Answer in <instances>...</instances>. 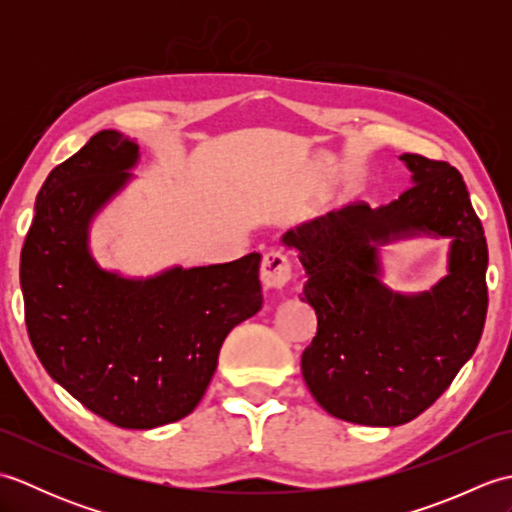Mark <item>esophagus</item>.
<instances>
[{
	"label": "esophagus",
	"instance_id": "obj_1",
	"mask_svg": "<svg viewBox=\"0 0 512 512\" xmlns=\"http://www.w3.org/2000/svg\"><path fill=\"white\" fill-rule=\"evenodd\" d=\"M292 275V268L288 257L279 250H270L262 259V268H259V277H262V284L268 290H281L284 288Z\"/></svg>",
	"mask_w": 512,
	"mask_h": 512
}]
</instances>
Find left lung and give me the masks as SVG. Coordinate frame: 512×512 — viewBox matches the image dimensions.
Returning <instances> with one entry per match:
<instances>
[{
	"mask_svg": "<svg viewBox=\"0 0 512 512\" xmlns=\"http://www.w3.org/2000/svg\"><path fill=\"white\" fill-rule=\"evenodd\" d=\"M411 187L385 206H343L281 235L306 268L301 301L317 336L301 374L334 418L398 427L436 402L473 356L484 330L488 248L460 171L402 154ZM449 236L448 275L431 291L396 293L382 281L379 246Z\"/></svg>",
	"mask_w": 512,
	"mask_h": 512,
	"instance_id": "obj_1",
	"label": "left lung"
}]
</instances>
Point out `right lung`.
Returning a JSON list of instances; mask_svg holds the SVG:
<instances>
[{"label":"right lung","mask_w":512,"mask_h":512,"mask_svg":"<svg viewBox=\"0 0 512 512\" xmlns=\"http://www.w3.org/2000/svg\"><path fill=\"white\" fill-rule=\"evenodd\" d=\"M138 158L136 140L103 129L50 171L19 279L30 343L54 383L116 427L154 429L198 407L228 332L262 310V255L151 277L101 268L90 224Z\"/></svg>","instance_id":"obj_1"}]
</instances>
